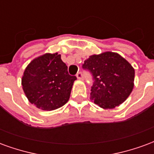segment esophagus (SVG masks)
I'll list each match as a JSON object with an SVG mask.
<instances>
[{
    "label": "esophagus",
    "mask_w": 154,
    "mask_h": 154,
    "mask_svg": "<svg viewBox=\"0 0 154 154\" xmlns=\"http://www.w3.org/2000/svg\"><path fill=\"white\" fill-rule=\"evenodd\" d=\"M76 76H77V78H78V79H80V80L81 79H83L84 78L83 74H82V72H78Z\"/></svg>",
    "instance_id": "esophagus-1"
}]
</instances>
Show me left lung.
<instances>
[{
	"instance_id": "obj_1",
	"label": "left lung",
	"mask_w": 154,
	"mask_h": 154,
	"mask_svg": "<svg viewBox=\"0 0 154 154\" xmlns=\"http://www.w3.org/2000/svg\"><path fill=\"white\" fill-rule=\"evenodd\" d=\"M84 70L91 75V99L104 109H113L128 98L133 88L134 69L119 54L106 52L84 61Z\"/></svg>"
}]
</instances>
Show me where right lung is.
Masks as SVG:
<instances>
[{"instance_id":"1","label":"right lung","mask_w":154,"mask_h":154,"mask_svg":"<svg viewBox=\"0 0 154 154\" xmlns=\"http://www.w3.org/2000/svg\"><path fill=\"white\" fill-rule=\"evenodd\" d=\"M76 79L68 74L60 54H46L25 68L22 87L30 103L41 110H53L67 103Z\"/></svg>"}]
</instances>
